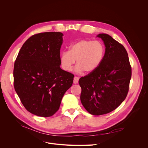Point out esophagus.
I'll list each match as a JSON object with an SVG mask.
<instances>
[{"mask_svg":"<svg viewBox=\"0 0 148 148\" xmlns=\"http://www.w3.org/2000/svg\"><path fill=\"white\" fill-rule=\"evenodd\" d=\"M78 79H79V78L77 77H75L74 78V84H77L78 82Z\"/></svg>","mask_w":148,"mask_h":148,"instance_id":"esophagus-1","label":"esophagus"}]
</instances>
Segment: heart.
<instances>
[{
	"label": "heart",
	"mask_w": 148,
	"mask_h": 148,
	"mask_svg": "<svg viewBox=\"0 0 148 148\" xmlns=\"http://www.w3.org/2000/svg\"><path fill=\"white\" fill-rule=\"evenodd\" d=\"M105 52L104 46L99 41L79 40L70 46L69 51H65L61 53V64L64 70L70 71L76 60L77 72L84 71L90 73L99 67Z\"/></svg>",
	"instance_id": "obj_1"
}]
</instances>
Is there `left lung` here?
<instances>
[{
    "label": "left lung",
    "mask_w": 148,
    "mask_h": 148,
    "mask_svg": "<svg viewBox=\"0 0 148 148\" xmlns=\"http://www.w3.org/2000/svg\"><path fill=\"white\" fill-rule=\"evenodd\" d=\"M105 53L99 67L79 79L81 102L93 115L115 110L127 96L132 69L128 53L122 45L107 34H99Z\"/></svg>",
    "instance_id": "8db88e82"
}]
</instances>
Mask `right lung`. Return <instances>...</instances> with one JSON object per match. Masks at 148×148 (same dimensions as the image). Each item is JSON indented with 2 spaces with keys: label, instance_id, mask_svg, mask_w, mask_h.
<instances>
[{
  "label": "right lung",
  "instance_id": "add662e5",
  "mask_svg": "<svg viewBox=\"0 0 148 148\" xmlns=\"http://www.w3.org/2000/svg\"><path fill=\"white\" fill-rule=\"evenodd\" d=\"M62 36L61 32L33 35L14 62V90L25 108L37 116L53 115L73 82L74 74L60 67Z\"/></svg>",
  "mask_w": 148,
  "mask_h": 148
}]
</instances>
